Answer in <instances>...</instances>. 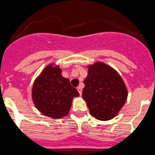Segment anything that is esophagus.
Masks as SVG:
<instances>
[{
	"label": "esophagus",
	"mask_w": 155,
	"mask_h": 155,
	"mask_svg": "<svg viewBox=\"0 0 155 155\" xmlns=\"http://www.w3.org/2000/svg\"><path fill=\"white\" fill-rule=\"evenodd\" d=\"M77 90H78V91L79 94H80V95L81 96V94H82V88H81V87H77Z\"/></svg>",
	"instance_id": "esophagus-1"
}]
</instances>
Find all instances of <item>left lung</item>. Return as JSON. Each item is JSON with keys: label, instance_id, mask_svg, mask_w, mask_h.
I'll list each match as a JSON object with an SVG mask.
<instances>
[{"label": "left lung", "instance_id": "8db88e82", "mask_svg": "<svg viewBox=\"0 0 155 155\" xmlns=\"http://www.w3.org/2000/svg\"><path fill=\"white\" fill-rule=\"evenodd\" d=\"M87 68L82 97L90 113L99 120L112 119L127 100L126 84L118 72L105 63L97 61Z\"/></svg>", "mask_w": 155, "mask_h": 155}]
</instances>
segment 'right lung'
I'll return each mask as SVG.
<instances>
[{
    "mask_svg": "<svg viewBox=\"0 0 155 155\" xmlns=\"http://www.w3.org/2000/svg\"><path fill=\"white\" fill-rule=\"evenodd\" d=\"M79 93L71 85L68 78L61 75L59 66L51 63L35 80L32 99L39 111L53 119H61L68 114L74 97Z\"/></svg>",
    "mask_w": 155,
    "mask_h": 155,
    "instance_id": "1",
    "label": "right lung"
}]
</instances>
